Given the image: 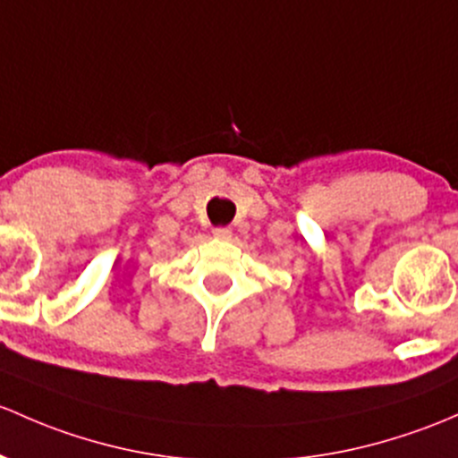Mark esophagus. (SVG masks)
<instances>
[{
  "mask_svg": "<svg viewBox=\"0 0 458 458\" xmlns=\"http://www.w3.org/2000/svg\"><path fill=\"white\" fill-rule=\"evenodd\" d=\"M213 234L216 239H230L233 237V230L228 225H219V228H213Z\"/></svg>",
  "mask_w": 458,
  "mask_h": 458,
  "instance_id": "esophagus-1",
  "label": "esophagus"
}]
</instances>
